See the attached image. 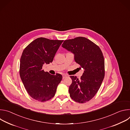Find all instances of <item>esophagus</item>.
<instances>
[{"label":"esophagus","mask_w":130,"mask_h":130,"mask_svg":"<svg viewBox=\"0 0 130 130\" xmlns=\"http://www.w3.org/2000/svg\"><path fill=\"white\" fill-rule=\"evenodd\" d=\"M67 76V75H63V79H65V78H66Z\"/></svg>","instance_id":"esophagus-1"}]
</instances>
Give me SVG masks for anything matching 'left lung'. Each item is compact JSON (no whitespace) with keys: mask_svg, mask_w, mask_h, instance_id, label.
<instances>
[{"mask_svg":"<svg viewBox=\"0 0 130 130\" xmlns=\"http://www.w3.org/2000/svg\"><path fill=\"white\" fill-rule=\"evenodd\" d=\"M62 46L74 54L76 62L84 69L80 79L70 76V96L77 102H88L95 96L104 77L103 53L99 46L84 37L65 40Z\"/></svg>","mask_w":130,"mask_h":130,"instance_id":"1","label":"left lung"}]
</instances>
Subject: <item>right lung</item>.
<instances>
[{"instance_id": "obj_1", "label": "right lung", "mask_w": 130, "mask_h": 130, "mask_svg": "<svg viewBox=\"0 0 130 130\" xmlns=\"http://www.w3.org/2000/svg\"><path fill=\"white\" fill-rule=\"evenodd\" d=\"M63 40L44 38L35 39L24 50L20 60V74L28 94L40 102L53 98L62 79L61 74L52 75L42 69L43 64H49Z\"/></svg>"}]
</instances>
